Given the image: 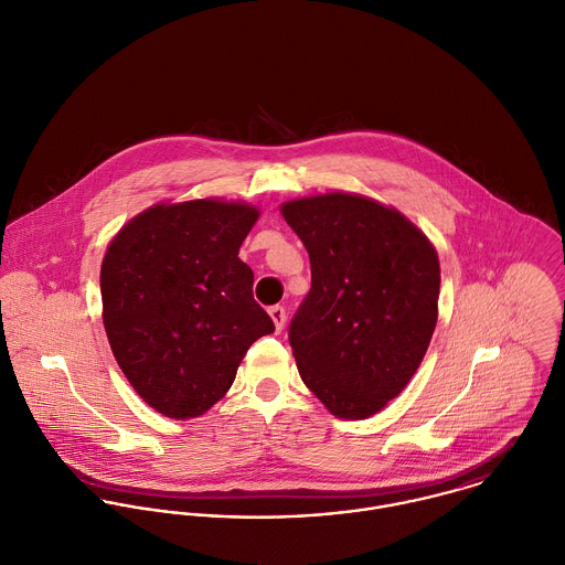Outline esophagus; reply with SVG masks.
Here are the masks:
<instances>
[{"label":"esophagus","mask_w":565,"mask_h":565,"mask_svg":"<svg viewBox=\"0 0 565 565\" xmlns=\"http://www.w3.org/2000/svg\"><path fill=\"white\" fill-rule=\"evenodd\" d=\"M269 316H271V320H274L276 331L280 333V331H282V327H285V322H287V311H285V307H280V305L269 307Z\"/></svg>","instance_id":"esophagus-1"}]
</instances>
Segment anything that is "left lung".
<instances>
[{
	"instance_id": "1",
	"label": "left lung",
	"mask_w": 565,
	"mask_h": 565,
	"mask_svg": "<svg viewBox=\"0 0 565 565\" xmlns=\"http://www.w3.org/2000/svg\"><path fill=\"white\" fill-rule=\"evenodd\" d=\"M311 260L289 324L307 387L340 418H369L414 376L429 347L440 267L401 212L347 192L282 203Z\"/></svg>"
}]
</instances>
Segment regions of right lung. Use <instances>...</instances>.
<instances>
[{
  "mask_svg": "<svg viewBox=\"0 0 565 565\" xmlns=\"http://www.w3.org/2000/svg\"><path fill=\"white\" fill-rule=\"evenodd\" d=\"M256 218L245 203H160L109 243L100 269L105 331L134 390L164 416L212 407L247 349L274 333L238 258Z\"/></svg>",
  "mask_w": 565,
  "mask_h": 565,
  "instance_id": "obj_1",
  "label": "right lung"
}]
</instances>
